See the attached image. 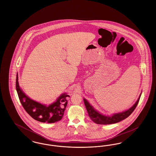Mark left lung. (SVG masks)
<instances>
[{"label":"left lung","instance_id":"8db88e82","mask_svg":"<svg viewBox=\"0 0 156 156\" xmlns=\"http://www.w3.org/2000/svg\"><path fill=\"white\" fill-rule=\"evenodd\" d=\"M140 96L141 95H140L139 99H137L136 102L134 104L133 106L129 109L121 113L113 114L111 116H106L99 113L97 111H95L91 105H90L89 102L86 99H83V101L86 109L88 113L89 118L94 122L100 125H110L118 123L129 116L136 108L137 104L139 102Z\"/></svg>","mask_w":156,"mask_h":156}]
</instances>
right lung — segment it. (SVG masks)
<instances>
[{
    "mask_svg": "<svg viewBox=\"0 0 156 156\" xmlns=\"http://www.w3.org/2000/svg\"><path fill=\"white\" fill-rule=\"evenodd\" d=\"M16 90L23 107L31 117L38 122L52 123L62 119L67 106V98L69 96L62 94L54 103L47 106L27 97L19 87L18 75L16 76Z\"/></svg>",
    "mask_w": 156,
    "mask_h": 156,
    "instance_id": "right-lung-1",
    "label": "right lung"
}]
</instances>
